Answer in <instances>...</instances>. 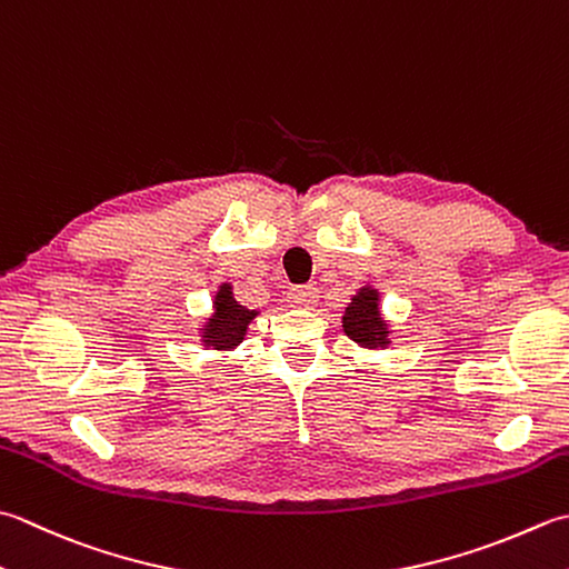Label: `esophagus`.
Here are the masks:
<instances>
[{
	"label": "esophagus",
	"instance_id": "34e87169",
	"mask_svg": "<svg viewBox=\"0 0 569 569\" xmlns=\"http://www.w3.org/2000/svg\"><path fill=\"white\" fill-rule=\"evenodd\" d=\"M316 300H318L316 286H296L288 291V303L296 308H313Z\"/></svg>",
	"mask_w": 569,
	"mask_h": 569
}]
</instances>
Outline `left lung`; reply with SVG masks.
I'll use <instances>...</instances> for the list:
<instances>
[{
  "mask_svg": "<svg viewBox=\"0 0 569 569\" xmlns=\"http://www.w3.org/2000/svg\"><path fill=\"white\" fill-rule=\"evenodd\" d=\"M382 293L372 283L360 286L342 316V330L358 348L367 352L387 350L392 345V322L382 316Z\"/></svg>",
  "mask_w": 569,
  "mask_h": 569,
  "instance_id": "1",
  "label": "left lung"
}]
</instances>
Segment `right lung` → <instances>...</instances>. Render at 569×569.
Instances as JSON below:
<instances>
[{"label": "right lung", "instance_id": "add662e5", "mask_svg": "<svg viewBox=\"0 0 569 569\" xmlns=\"http://www.w3.org/2000/svg\"><path fill=\"white\" fill-rule=\"evenodd\" d=\"M259 313L261 310H251L239 303L237 296H233V286L229 281L219 283L214 298H211V313L204 318L202 326L197 328L199 342H202L204 350L233 352L243 340H247L251 320Z\"/></svg>", "mask_w": 569, "mask_h": 569}]
</instances>
